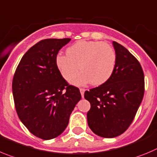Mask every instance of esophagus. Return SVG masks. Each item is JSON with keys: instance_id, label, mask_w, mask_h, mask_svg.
I'll list each match as a JSON object with an SVG mask.
<instances>
[{"instance_id": "1", "label": "esophagus", "mask_w": 157, "mask_h": 157, "mask_svg": "<svg viewBox=\"0 0 157 157\" xmlns=\"http://www.w3.org/2000/svg\"><path fill=\"white\" fill-rule=\"evenodd\" d=\"M85 91H86V90H85V89H80V93H81V95H82V97H84Z\"/></svg>"}]
</instances>
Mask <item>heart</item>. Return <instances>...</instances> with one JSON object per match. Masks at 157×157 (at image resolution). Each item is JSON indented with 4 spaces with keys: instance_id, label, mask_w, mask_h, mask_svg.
<instances>
[{
    "instance_id": "b5f03b06",
    "label": "heart",
    "mask_w": 157,
    "mask_h": 157,
    "mask_svg": "<svg viewBox=\"0 0 157 157\" xmlns=\"http://www.w3.org/2000/svg\"><path fill=\"white\" fill-rule=\"evenodd\" d=\"M66 54L56 57V66L62 77L67 80L79 66L81 72L70 79V82L76 86L90 82L100 86L111 77L116 66V53L106 43L79 40L67 47Z\"/></svg>"
}]
</instances>
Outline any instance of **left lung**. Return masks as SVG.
I'll list each match as a JSON object with an SVG mask.
<instances>
[{
  "label": "left lung",
  "mask_w": 157,
  "mask_h": 157,
  "mask_svg": "<svg viewBox=\"0 0 157 157\" xmlns=\"http://www.w3.org/2000/svg\"><path fill=\"white\" fill-rule=\"evenodd\" d=\"M112 44L117 57L113 75L84 95L91 105L87 113L89 127L103 138L117 137L127 130L144 95V74L138 60L125 47Z\"/></svg>",
  "instance_id": "obj_1"
}]
</instances>
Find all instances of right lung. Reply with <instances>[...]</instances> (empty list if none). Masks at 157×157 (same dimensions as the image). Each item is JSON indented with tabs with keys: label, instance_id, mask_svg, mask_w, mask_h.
<instances>
[{
	"label": "right lung",
	"instance_id": "obj_1",
	"mask_svg": "<svg viewBox=\"0 0 157 157\" xmlns=\"http://www.w3.org/2000/svg\"><path fill=\"white\" fill-rule=\"evenodd\" d=\"M71 39H47L24 54L15 71L12 93L22 124L36 137H57L68 124L69 117L82 96L58 71L55 58Z\"/></svg>",
	"mask_w": 157,
	"mask_h": 157
}]
</instances>
